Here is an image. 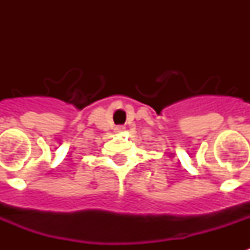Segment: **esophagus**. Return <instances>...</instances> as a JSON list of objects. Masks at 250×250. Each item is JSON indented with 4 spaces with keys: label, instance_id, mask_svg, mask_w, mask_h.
Returning <instances> with one entry per match:
<instances>
[{
    "label": "esophagus",
    "instance_id": "esophagus-1",
    "mask_svg": "<svg viewBox=\"0 0 250 250\" xmlns=\"http://www.w3.org/2000/svg\"><path fill=\"white\" fill-rule=\"evenodd\" d=\"M123 131H125V125H117L115 127V132L117 133H122Z\"/></svg>",
    "mask_w": 250,
    "mask_h": 250
}]
</instances>
